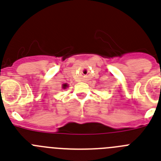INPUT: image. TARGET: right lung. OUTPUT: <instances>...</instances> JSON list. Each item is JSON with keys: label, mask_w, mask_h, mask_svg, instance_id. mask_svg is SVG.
<instances>
[{"label": "right lung", "mask_w": 161, "mask_h": 161, "mask_svg": "<svg viewBox=\"0 0 161 161\" xmlns=\"http://www.w3.org/2000/svg\"><path fill=\"white\" fill-rule=\"evenodd\" d=\"M66 87H67V85H66V84H64V85H63V87H64V88H65Z\"/></svg>", "instance_id": "right-lung-1"}]
</instances>
